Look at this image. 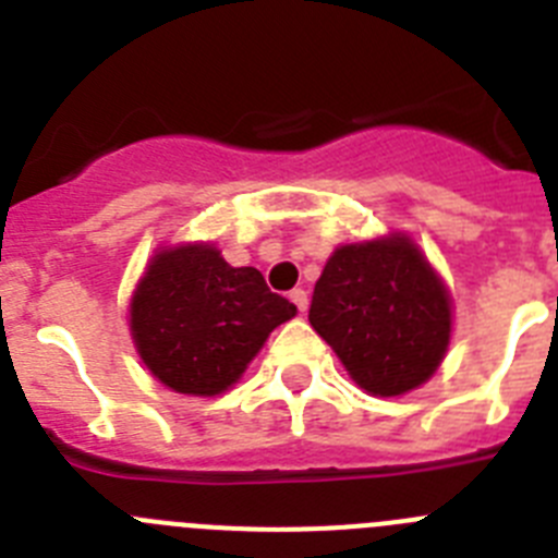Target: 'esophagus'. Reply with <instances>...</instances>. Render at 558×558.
Listing matches in <instances>:
<instances>
[{
	"label": "esophagus",
	"mask_w": 558,
	"mask_h": 558,
	"mask_svg": "<svg viewBox=\"0 0 558 558\" xmlns=\"http://www.w3.org/2000/svg\"><path fill=\"white\" fill-rule=\"evenodd\" d=\"M290 302H293L295 307H299V313H304V310H307V304H310V295H307V290L295 288L293 293H290Z\"/></svg>",
	"instance_id": "34e87169"
}]
</instances>
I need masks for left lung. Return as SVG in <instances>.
Segmentation results:
<instances>
[{
    "instance_id": "obj_1",
    "label": "left lung",
    "mask_w": 558,
    "mask_h": 558,
    "mask_svg": "<svg viewBox=\"0 0 558 558\" xmlns=\"http://www.w3.org/2000/svg\"><path fill=\"white\" fill-rule=\"evenodd\" d=\"M310 324L363 391L399 397L445 360L450 293L411 236L340 245L315 282Z\"/></svg>"
}]
</instances>
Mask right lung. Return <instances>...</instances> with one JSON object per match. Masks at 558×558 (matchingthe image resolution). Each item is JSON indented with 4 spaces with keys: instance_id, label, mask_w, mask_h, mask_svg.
<instances>
[{
    "instance_id": "1",
    "label": "right lung",
    "mask_w": 558,
    "mask_h": 558,
    "mask_svg": "<svg viewBox=\"0 0 558 558\" xmlns=\"http://www.w3.org/2000/svg\"><path fill=\"white\" fill-rule=\"evenodd\" d=\"M295 304L270 293L256 268H231L211 243L156 251L131 299V335L142 363L175 393L215 397Z\"/></svg>"
}]
</instances>
